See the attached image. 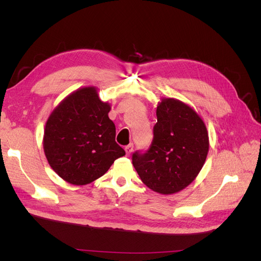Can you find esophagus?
Returning a JSON list of instances; mask_svg holds the SVG:
<instances>
[{
    "instance_id": "esophagus-1",
    "label": "esophagus",
    "mask_w": 261,
    "mask_h": 261,
    "mask_svg": "<svg viewBox=\"0 0 261 261\" xmlns=\"http://www.w3.org/2000/svg\"><path fill=\"white\" fill-rule=\"evenodd\" d=\"M124 149H125L126 155H130V153L133 152V145L130 144V145H128V146H126Z\"/></svg>"
}]
</instances>
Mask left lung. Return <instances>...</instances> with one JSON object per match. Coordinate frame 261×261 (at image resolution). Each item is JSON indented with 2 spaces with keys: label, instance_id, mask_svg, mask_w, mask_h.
I'll list each match as a JSON object with an SVG mask.
<instances>
[{
  "label": "left lung",
  "instance_id": "left-lung-1",
  "mask_svg": "<svg viewBox=\"0 0 261 261\" xmlns=\"http://www.w3.org/2000/svg\"><path fill=\"white\" fill-rule=\"evenodd\" d=\"M156 120L150 149L134 153L133 165L151 191L172 195L199 174L209 151L208 130L198 112L175 98H161Z\"/></svg>",
  "mask_w": 261,
  "mask_h": 261
}]
</instances>
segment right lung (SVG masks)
<instances>
[{"label": "right lung", "mask_w": 261, "mask_h": 261, "mask_svg": "<svg viewBox=\"0 0 261 261\" xmlns=\"http://www.w3.org/2000/svg\"><path fill=\"white\" fill-rule=\"evenodd\" d=\"M110 110L111 105L101 101L97 87L87 86L69 93L49 115L44 154L53 171L67 183L90 184L125 155L115 141Z\"/></svg>", "instance_id": "add662e5"}]
</instances>
